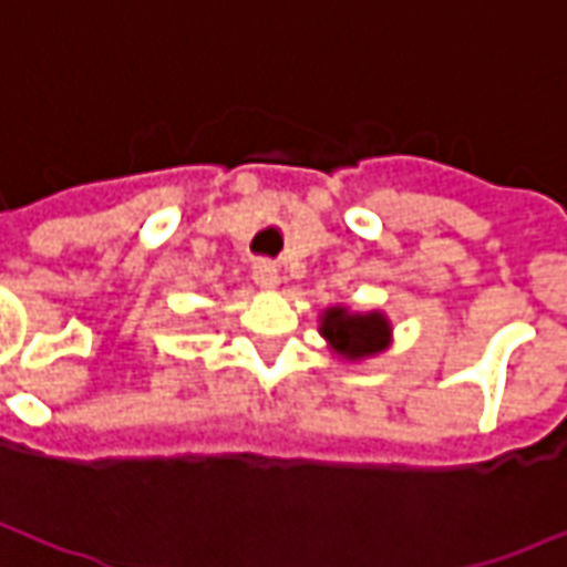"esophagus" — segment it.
I'll list each match as a JSON object with an SVG mask.
<instances>
[{
    "instance_id": "34e87169",
    "label": "esophagus",
    "mask_w": 567,
    "mask_h": 567,
    "mask_svg": "<svg viewBox=\"0 0 567 567\" xmlns=\"http://www.w3.org/2000/svg\"><path fill=\"white\" fill-rule=\"evenodd\" d=\"M251 279H255V285L258 288H276L279 285V270H276V264L272 260H258L255 267H251Z\"/></svg>"
}]
</instances>
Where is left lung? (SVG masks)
Here are the masks:
<instances>
[{
  "instance_id": "left-lung-1",
  "label": "left lung",
  "mask_w": 567,
  "mask_h": 567,
  "mask_svg": "<svg viewBox=\"0 0 567 567\" xmlns=\"http://www.w3.org/2000/svg\"><path fill=\"white\" fill-rule=\"evenodd\" d=\"M321 337L331 343L337 355L358 361L382 352L392 340V324L382 312H349L333 307L321 316Z\"/></svg>"
}]
</instances>
